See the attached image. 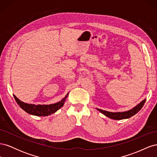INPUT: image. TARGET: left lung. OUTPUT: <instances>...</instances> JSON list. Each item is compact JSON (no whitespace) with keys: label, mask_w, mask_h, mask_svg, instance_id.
Segmentation results:
<instances>
[{"label":"left lung","mask_w":157,"mask_h":157,"mask_svg":"<svg viewBox=\"0 0 157 157\" xmlns=\"http://www.w3.org/2000/svg\"><path fill=\"white\" fill-rule=\"evenodd\" d=\"M146 101V99H145L144 100L140 102L138 105H137L136 107H134L133 109H130L129 111H127L125 112H117V113H113V112H109L106 111H103L102 109H97L98 110L103 113L104 115H105L106 117L112 118V119H115V120H122V119H126V118H129L131 117L134 116V115L137 113H138L139 111L141 110V109L142 107L144 106V103Z\"/></svg>","instance_id":"obj_1"}]
</instances>
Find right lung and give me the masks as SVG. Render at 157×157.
Wrapping results in <instances>:
<instances>
[{
    "label": "right lung",
    "instance_id": "obj_1",
    "mask_svg": "<svg viewBox=\"0 0 157 157\" xmlns=\"http://www.w3.org/2000/svg\"><path fill=\"white\" fill-rule=\"evenodd\" d=\"M68 96V94L66 95V96L61 100L58 103L54 104H50V105H34V104H29L25 103L20 101V99L17 98V97L13 95L14 99L16 101L23 110H24L27 113L30 115L39 116V117H45L53 114L55 112L59 109L61 107H63L66 98Z\"/></svg>",
    "mask_w": 157,
    "mask_h": 157
}]
</instances>
